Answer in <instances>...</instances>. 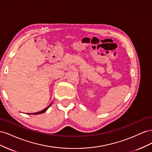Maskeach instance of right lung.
<instances>
[{"label": "right lung", "mask_w": 152, "mask_h": 152, "mask_svg": "<svg viewBox=\"0 0 152 152\" xmlns=\"http://www.w3.org/2000/svg\"><path fill=\"white\" fill-rule=\"evenodd\" d=\"M53 103V102H52ZM52 103H50L48 107H47V108H45V109H44V110H42V111H40V112H36V113H28V114H29V115H38V114H41V113H44V112H45L48 110V109L50 107V105L52 104Z\"/></svg>", "instance_id": "right-lung-1"}]
</instances>
